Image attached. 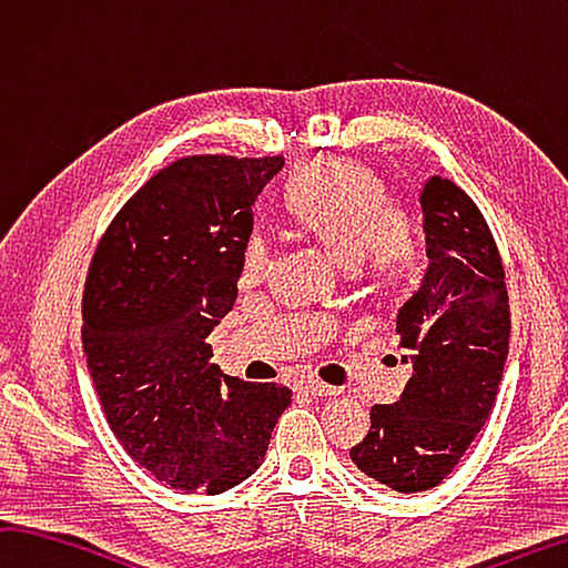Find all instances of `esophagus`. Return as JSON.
I'll list each match as a JSON object with an SVG mask.
<instances>
[{"instance_id": "34e87169", "label": "esophagus", "mask_w": 568, "mask_h": 568, "mask_svg": "<svg viewBox=\"0 0 568 568\" xmlns=\"http://www.w3.org/2000/svg\"><path fill=\"white\" fill-rule=\"evenodd\" d=\"M302 392L312 394V396H336V394H339V389H336V386L324 384L320 379H304L302 382Z\"/></svg>"}]
</instances>
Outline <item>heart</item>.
<instances>
[{
  "label": "heart",
  "instance_id": "heart-1",
  "mask_svg": "<svg viewBox=\"0 0 568 568\" xmlns=\"http://www.w3.org/2000/svg\"><path fill=\"white\" fill-rule=\"evenodd\" d=\"M296 229L354 258L374 282L396 286L419 274L422 224L409 206L389 199L384 179L349 156H314L296 164L282 186ZM272 264L262 234L244 244V276L262 278Z\"/></svg>",
  "mask_w": 568,
  "mask_h": 568
}]
</instances>
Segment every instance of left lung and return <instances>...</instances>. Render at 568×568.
<instances>
[{
    "label": "left lung",
    "mask_w": 568,
    "mask_h": 568,
    "mask_svg": "<svg viewBox=\"0 0 568 568\" xmlns=\"http://www.w3.org/2000/svg\"><path fill=\"white\" fill-rule=\"evenodd\" d=\"M422 204L432 266L396 316L412 376L402 402L372 406V429L349 452L356 469L402 494L442 484L479 436L511 329L504 262L481 209L442 176Z\"/></svg>",
    "instance_id": "1"
}]
</instances>
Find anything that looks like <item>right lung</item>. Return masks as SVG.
Wrapping results in <instances>:
<instances>
[{
	"label": "right lung",
	"mask_w": 568,
	"mask_h": 568,
	"mask_svg": "<svg viewBox=\"0 0 568 568\" xmlns=\"http://www.w3.org/2000/svg\"><path fill=\"white\" fill-rule=\"evenodd\" d=\"M276 156L192 154L149 179L99 239L82 294V344L109 426L179 491L222 494L264 462L292 404L212 364L214 324L236 302L252 204Z\"/></svg>",
	"instance_id": "add662e5"
}]
</instances>
